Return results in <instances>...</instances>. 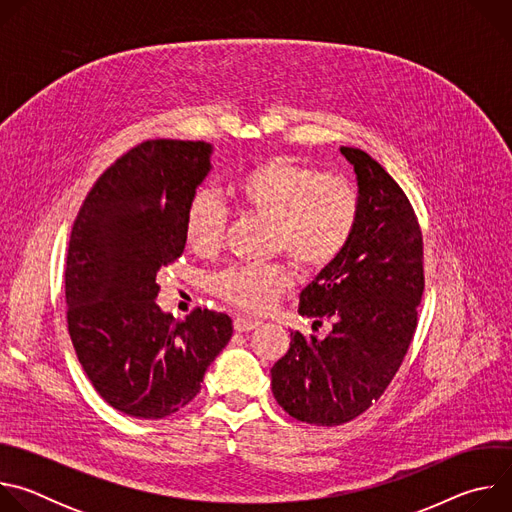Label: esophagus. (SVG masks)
Listing matches in <instances>:
<instances>
[{
  "label": "esophagus",
  "instance_id": "esophagus-1",
  "mask_svg": "<svg viewBox=\"0 0 512 512\" xmlns=\"http://www.w3.org/2000/svg\"><path fill=\"white\" fill-rule=\"evenodd\" d=\"M233 326H235L237 332H251V330H255L257 326H261V322H259V320H253V318L237 316L235 322H233Z\"/></svg>",
  "mask_w": 512,
  "mask_h": 512
}]
</instances>
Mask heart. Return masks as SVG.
<instances>
[{
  "label": "heart",
  "instance_id": "1",
  "mask_svg": "<svg viewBox=\"0 0 512 512\" xmlns=\"http://www.w3.org/2000/svg\"><path fill=\"white\" fill-rule=\"evenodd\" d=\"M231 194L241 210L267 218L271 251L291 255L306 271H322L344 253L360 216V194L348 178L285 156L261 160L241 172ZM227 221L221 198L210 190L196 192L184 214L188 249L200 257L216 255ZM291 285L294 273L283 261L237 265L212 281L218 296L253 314L269 310Z\"/></svg>",
  "mask_w": 512,
  "mask_h": 512
}]
</instances>
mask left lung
<instances>
[{
	"label": "left lung",
	"instance_id": "1",
	"mask_svg": "<svg viewBox=\"0 0 512 512\" xmlns=\"http://www.w3.org/2000/svg\"><path fill=\"white\" fill-rule=\"evenodd\" d=\"M360 194L344 253L302 289L298 312L332 322L326 338L291 332L271 369L277 403L298 421L334 427L385 393L409 350L423 296V239L405 192L367 152L340 148Z\"/></svg>",
	"mask_w": 512,
	"mask_h": 512
}]
</instances>
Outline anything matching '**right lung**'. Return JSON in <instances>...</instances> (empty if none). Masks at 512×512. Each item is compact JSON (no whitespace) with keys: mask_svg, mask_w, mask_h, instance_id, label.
<instances>
[{"mask_svg":"<svg viewBox=\"0 0 512 512\" xmlns=\"http://www.w3.org/2000/svg\"><path fill=\"white\" fill-rule=\"evenodd\" d=\"M206 141L150 139L111 164L72 225L66 322L97 393L137 419H162L200 391L233 336L227 314L176 320L156 304L160 267L184 253V214L210 172Z\"/></svg>","mask_w":512,"mask_h":512,"instance_id":"add662e5","label":"right lung"}]
</instances>
